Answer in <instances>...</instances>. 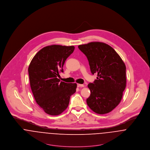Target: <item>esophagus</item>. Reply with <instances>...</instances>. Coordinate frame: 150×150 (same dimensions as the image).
I'll return each instance as SVG.
<instances>
[{
  "instance_id": "1",
  "label": "esophagus",
  "mask_w": 150,
  "mask_h": 150,
  "mask_svg": "<svg viewBox=\"0 0 150 150\" xmlns=\"http://www.w3.org/2000/svg\"><path fill=\"white\" fill-rule=\"evenodd\" d=\"M77 86H78V87H84V85H83V84H77Z\"/></svg>"
}]
</instances>
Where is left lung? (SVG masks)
Segmentation results:
<instances>
[{"label": "left lung", "instance_id": "left-lung-1", "mask_svg": "<svg viewBox=\"0 0 150 150\" xmlns=\"http://www.w3.org/2000/svg\"><path fill=\"white\" fill-rule=\"evenodd\" d=\"M78 47L86 55L92 74H98L97 80L88 85L91 95L86 103L97 114L110 112L120 103L126 87L125 64L106 43L91 42Z\"/></svg>", "mask_w": 150, "mask_h": 150}]
</instances>
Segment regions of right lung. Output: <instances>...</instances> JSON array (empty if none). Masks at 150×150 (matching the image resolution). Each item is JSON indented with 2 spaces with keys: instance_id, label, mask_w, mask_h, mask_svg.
Returning <instances> with one entry per match:
<instances>
[{
  "instance_id": "1",
  "label": "right lung",
  "mask_w": 150,
  "mask_h": 150,
  "mask_svg": "<svg viewBox=\"0 0 150 150\" xmlns=\"http://www.w3.org/2000/svg\"><path fill=\"white\" fill-rule=\"evenodd\" d=\"M74 47L51 45L40 50L28 67L30 88L38 105L51 115L61 114L68 107L70 98L76 91L77 84L60 82L66 59Z\"/></svg>"
}]
</instances>
